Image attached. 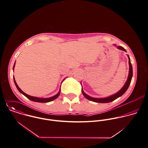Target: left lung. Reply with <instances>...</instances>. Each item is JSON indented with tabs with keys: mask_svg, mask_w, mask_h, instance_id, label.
I'll return each mask as SVG.
<instances>
[{
	"mask_svg": "<svg viewBox=\"0 0 148 148\" xmlns=\"http://www.w3.org/2000/svg\"><path fill=\"white\" fill-rule=\"evenodd\" d=\"M114 45L116 46V45ZM117 47L119 50H122V51H124L126 52V50L123 47H122V46H117ZM127 57H128V59H129V75H128L126 82H125V85L121 89V90L119 91H118L117 93H116L113 95H112L109 97H105V98H94V97H91L88 95V94H86L84 91L83 89L82 88V92L83 95H84V97L86 99H89L91 101H92V102H97V103H108V102H112V101H114L115 99L118 98V97L122 96L126 92V91L127 90L130 84L132 78V77H133V68H132V64H131V62H130V59L129 56L128 55H127Z\"/></svg>",
	"mask_w": 148,
	"mask_h": 148,
	"instance_id": "left-lung-1",
	"label": "left lung"
}]
</instances>
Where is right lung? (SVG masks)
<instances>
[{
	"instance_id": "obj_1",
	"label": "right lung",
	"mask_w": 148,
	"mask_h": 148,
	"mask_svg": "<svg viewBox=\"0 0 148 148\" xmlns=\"http://www.w3.org/2000/svg\"><path fill=\"white\" fill-rule=\"evenodd\" d=\"M15 65V63H14V64L13 70H14ZM64 79L62 81V82L64 81ZM14 83H15V86H16V88H17V89L19 90V91L21 93H22V94H23L25 97H26L28 99H29L30 100L32 101H34V102H41V103H46V102H51V101H53V100L56 99V98H57L58 97V96H59L60 93V89H59V92H58L56 95H54V96H53V97H50V98H38V97H32V96H31V95H28V94H26L25 92H23L21 89H20V88H19V86H18V85H17V84H16V81H15V79L14 77ZM62 82H61V83H62Z\"/></svg>"
}]
</instances>
